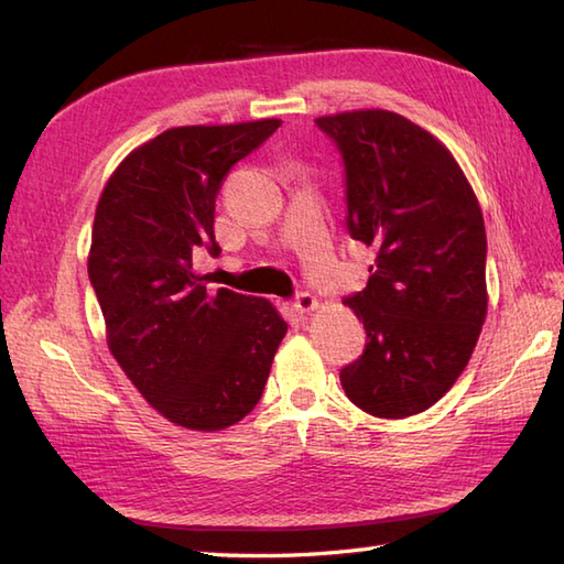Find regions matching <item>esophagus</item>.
I'll list each match as a JSON object with an SVG mask.
<instances>
[{
  "mask_svg": "<svg viewBox=\"0 0 564 564\" xmlns=\"http://www.w3.org/2000/svg\"><path fill=\"white\" fill-rule=\"evenodd\" d=\"M293 307L297 310V313H313V310L317 307V297L310 291L297 293L295 301H293Z\"/></svg>",
  "mask_w": 564,
  "mask_h": 564,
  "instance_id": "34e87169",
  "label": "esophagus"
}]
</instances>
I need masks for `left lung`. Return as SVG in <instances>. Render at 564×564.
Listing matches in <instances>:
<instances>
[{
    "instance_id": "8db88e82",
    "label": "left lung",
    "mask_w": 564,
    "mask_h": 564,
    "mask_svg": "<svg viewBox=\"0 0 564 564\" xmlns=\"http://www.w3.org/2000/svg\"><path fill=\"white\" fill-rule=\"evenodd\" d=\"M346 178V227L376 263L346 297L366 349L341 388L382 419L429 410L470 361L487 315L480 203L453 154L424 128L380 109L317 118Z\"/></svg>"
}]
</instances>
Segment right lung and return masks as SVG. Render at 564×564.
<instances>
[{"label": "right lung", "mask_w": 564, "mask_h": 564, "mask_svg": "<svg viewBox=\"0 0 564 564\" xmlns=\"http://www.w3.org/2000/svg\"><path fill=\"white\" fill-rule=\"evenodd\" d=\"M279 126L164 130L128 154L99 198L87 269L109 349L178 426L220 431L245 419L289 332L267 297L208 293L194 273L198 247L220 254L213 223L223 178Z\"/></svg>", "instance_id": "1"}]
</instances>
